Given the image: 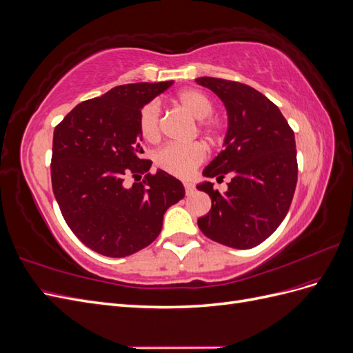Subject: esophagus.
<instances>
[{
  "instance_id": "1",
  "label": "esophagus",
  "mask_w": 353,
  "mask_h": 353,
  "mask_svg": "<svg viewBox=\"0 0 353 353\" xmlns=\"http://www.w3.org/2000/svg\"><path fill=\"white\" fill-rule=\"evenodd\" d=\"M184 187H185V191H187V194H190L191 191L194 190V185H193V183H190V181H184Z\"/></svg>"
}]
</instances>
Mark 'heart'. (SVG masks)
<instances>
[{
	"instance_id": "b5f03b06",
	"label": "heart",
	"mask_w": 353,
	"mask_h": 353,
	"mask_svg": "<svg viewBox=\"0 0 353 353\" xmlns=\"http://www.w3.org/2000/svg\"><path fill=\"white\" fill-rule=\"evenodd\" d=\"M176 103L187 110L191 116L200 121V131L205 134L209 140L218 138V126L205 121L213 113V103L200 90L188 88L178 92ZM138 131L148 143H157L160 138V108L156 101L147 103L138 113ZM208 156L206 147L201 143L191 144H169L154 154V163L159 169L165 172L185 178L193 174V170L200 166Z\"/></svg>"
}]
</instances>
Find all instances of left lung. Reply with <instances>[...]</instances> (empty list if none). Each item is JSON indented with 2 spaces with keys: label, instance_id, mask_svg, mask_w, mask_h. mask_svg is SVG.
<instances>
[{
  "label": "left lung",
  "instance_id": "1",
  "mask_svg": "<svg viewBox=\"0 0 353 353\" xmlns=\"http://www.w3.org/2000/svg\"><path fill=\"white\" fill-rule=\"evenodd\" d=\"M196 82L215 92L228 114L223 150L203 175H232L223 194L208 181L197 185L212 199L199 228L228 248L252 249L279 228L290 209L297 183L294 132L280 109L249 85L210 77Z\"/></svg>",
  "mask_w": 353,
  "mask_h": 353
}]
</instances>
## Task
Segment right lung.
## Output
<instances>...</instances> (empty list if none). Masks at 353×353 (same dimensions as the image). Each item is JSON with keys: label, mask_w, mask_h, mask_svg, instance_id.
<instances>
[{"label": "right lung", "mask_w": 353, "mask_h": 353, "mask_svg": "<svg viewBox=\"0 0 353 353\" xmlns=\"http://www.w3.org/2000/svg\"><path fill=\"white\" fill-rule=\"evenodd\" d=\"M174 81L114 87L79 103L54 130L51 184L61 215L87 248L125 258L152 244L163 215L185 196L183 183L165 170L148 174L138 113ZM146 174L126 188V176ZM140 181V179H138Z\"/></svg>", "instance_id": "obj_1"}]
</instances>
